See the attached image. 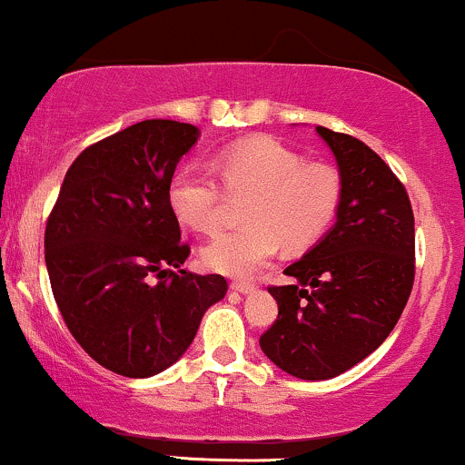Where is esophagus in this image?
Listing matches in <instances>:
<instances>
[{"instance_id": "obj_1", "label": "esophagus", "mask_w": 465, "mask_h": 465, "mask_svg": "<svg viewBox=\"0 0 465 465\" xmlns=\"http://www.w3.org/2000/svg\"><path fill=\"white\" fill-rule=\"evenodd\" d=\"M231 288H232L234 292H239V294H248V292L254 290V285L248 283V281H232Z\"/></svg>"}]
</instances>
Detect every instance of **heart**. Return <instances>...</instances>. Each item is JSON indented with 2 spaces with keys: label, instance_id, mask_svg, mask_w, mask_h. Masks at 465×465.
<instances>
[{
  "label": "heart",
  "instance_id": "heart-1",
  "mask_svg": "<svg viewBox=\"0 0 465 465\" xmlns=\"http://www.w3.org/2000/svg\"><path fill=\"white\" fill-rule=\"evenodd\" d=\"M213 169L222 183L197 166L177 171L169 204L184 226L211 234L223 226L228 197H248L246 226L222 232L202 248V261L215 272L248 276L263 268L281 243L290 250L312 246L341 206V173L330 164L305 163L272 138L228 144L215 155Z\"/></svg>",
  "mask_w": 465,
  "mask_h": 465
}]
</instances>
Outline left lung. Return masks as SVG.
Masks as SVG:
<instances>
[{"label": "left lung", "instance_id": "1", "mask_svg": "<svg viewBox=\"0 0 465 465\" xmlns=\"http://www.w3.org/2000/svg\"><path fill=\"white\" fill-rule=\"evenodd\" d=\"M336 155L342 197L336 223L268 288L279 316L259 345L301 380L345 373L387 341L415 281V217L389 164L353 135L316 127Z\"/></svg>", "mask_w": 465, "mask_h": 465}]
</instances>
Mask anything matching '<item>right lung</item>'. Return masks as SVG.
Here are the masks:
<instances>
[{
  "label": "right lung",
  "mask_w": 465,
  "mask_h": 465,
  "mask_svg": "<svg viewBox=\"0 0 465 465\" xmlns=\"http://www.w3.org/2000/svg\"><path fill=\"white\" fill-rule=\"evenodd\" d=\"M197 138L189 123L153 118L98 140L67 169L45 223V268L67 330L124 378L180 360L204 312L226 296L222 274L175 272L191 246L169 186Z\"/></svg>",
  "instance_id": "add662e5"
}]
</instances>
